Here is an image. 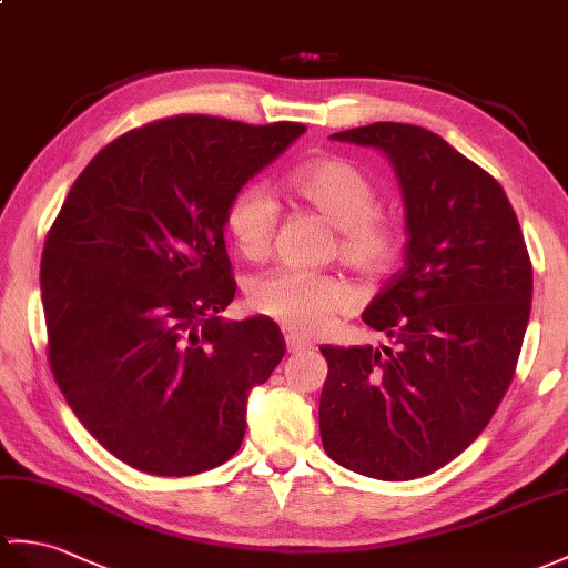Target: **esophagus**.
Segmentation results:
<instances>
[{"mask_svg": "<svg viewBox=\"0 0 568 568\" xmlns=\"http://www.w3.org/2000/svg\"><path fill=\"white\" fill-rule=\"evenodd\" d=\"M285 346H287V353H300V351L312 348L310 341L300 338V336H295V334H287V336H285Z\"/></svg>", "mask_w": 568, "mask_h": 568, "instance_id": "34e87169", "label": "esophagus"}]
</instances>
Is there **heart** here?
I'll list each match as a JSON object with an SVG mask.
<instances>
[{"label":"heart","mask_w":568,"mask_h":568,"mask_svg":"<svg viewBox=\"0 0 568 568\" xmlns=\"http://www.w3.org/2000/svg\"><path fill=\"white\" fill-rule=\"evenodd\" d=\"M287 186L338 232L336 254L351 268L377 278L399 256L402 224L377 210V186L365 171L344 156H322L297 166ZM227 232L240 254L258 261L271 252L278 227V203L263 183H248L227 207ZM252 307L302 336H316L348 314L358 295L334 273L278 268L263 275L248 293Z\"/></svg>","instance_id":"obj_1"}]
</instances>
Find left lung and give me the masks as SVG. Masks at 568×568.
I'll use <instances>...</instances> for the list:
<instances>
[{"instance_id":"8db88e82","label":"left lung","mask_w":568,"mask_h":568,"mask_svg":"<svg viewBox=\"0 0 568 568\" xmlns=\"http://www.w3.org/2000/svg\"><path fill=\"white\" fill-rule=\"evenodd\" d=\"M332 140L389 156L406 248L404 268L363 312L394 348H320L328 363L322 443L334 463L365 477H426L479 438L510 387L532 263L500 183L440 135L373 123Z\"/></svg>"}]
</instances>
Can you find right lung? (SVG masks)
<instances>
[{"label":"right lung","mask_w":568,"mask_h":568,"mask_svg":"<svg viewBox=\"0 0 568 568\" xmlns=\"http://www.w3.org/2000/svg\"><path fill=\"white\" fill-rule=\"evenodd\" d=\"M305 125L176 115L87 164L45 236L50 371L121 463L191 477L240 450L248 392L285 355L268 316L224 322L236 283L224 217Z\"/></svg>","instance_id":"add662e5"}]
</instances>
